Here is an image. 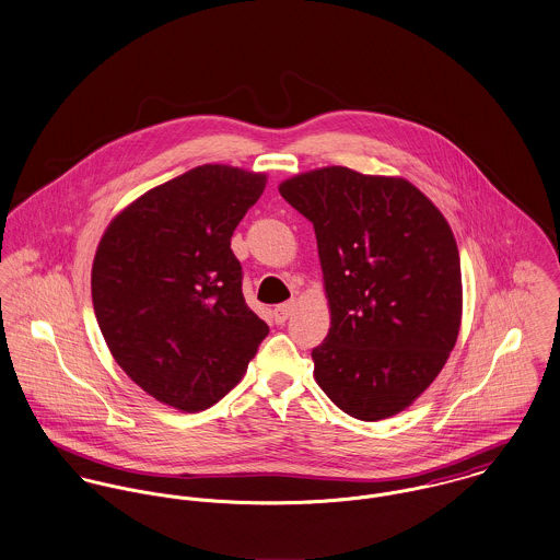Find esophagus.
Returning <instances> with one entry per match:
<instances>
[{
    "label": "esophagus",
    "mask_w": 560,
    "mask_h": 560,
    "mask_svg": "<svg viewBox=\"0 0 560 560\" xmlns=\"http://www.w3.org/2000/svg\"><path fill=\"white\" fill-rule=\"evenodd\" d=\"M293 312H295V302H287V304L278 305V307L273 310V323H276V325H284V323L291 318Z\"/></svg>",
    "instance_id": "34e87169"
}]
</instances>
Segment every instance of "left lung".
Returning <instances> with one entry per match:
<instances>
[{
	"label": "left lung",
	"instance_id": "left-lung-1",
	"mask_svg": "<svg viewBox=\"0 0 560 560\" xmlns=\"http://www.w3.org/2000/svg\"><path fill=\"white\" fill-rule=\"evenodd\" d=\"M280 195L314 226L331 310L312 349L314 378L361 421L405 410L458 340L462 273L454 233L412 184L327 166Z\"/></svg>",
	"mask_w": 560,
	"mask_h": 560
}]
</instances>
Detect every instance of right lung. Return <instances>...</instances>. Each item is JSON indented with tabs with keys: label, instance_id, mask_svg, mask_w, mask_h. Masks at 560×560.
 Wrapping results in <instances>:
<instances>
[{
	"label": "right lung",
	"instance_id": "obj_1",
	"mask_svg": "<svg viewBox=\"0 0 560 560\" xmlns=\"http://www.w3.org/2000/svg\"><path fill=\"white\" fill-rule=\"evenodd\" d=\"M262 190L260 173L203 164L145 192L102 235L92 269L102 336L121 370L168 407H213L269 334L231 250Z\"/></svg>",
	"mask_w": 560,
	"mask_h": 560
}]
</instances>
